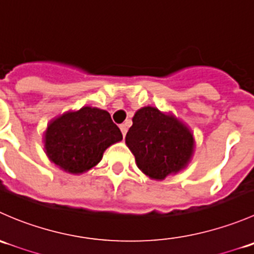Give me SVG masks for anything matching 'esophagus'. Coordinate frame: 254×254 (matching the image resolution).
<instances>
[{
    "mask_svg": "<svg viewBox=\"0 0 254 254\" xmlns=\"http://www.w3.org/2000/svg\"><path fill=\"white\" fill-rule=\"evenodd\" d=\"M120 130H122L123 136H125V135H127V124H122V125H120Z\"/></svg>",
    "mask_w": 254,
    "mask_h": 254,
    "instance_id": "obj_1",
    "label": "esophagus"
}]
</instances>
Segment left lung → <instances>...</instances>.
Instances as JSON below:
<instances>
[{"label": "left lung", "mask_w": 254, "mask_h": 254, "mask_svg": "<svg viewBox=\"0 0 254 254\" xmlns=\"http://www.w3.org/2000/svg\"><path fill=\"white\" fill-rule=\"evenodd\" d=\"M125 142L139 170L156 181L184 170L194 153L189 127L175 115L150 106L135 113Z\"/></svg>", "instance_id": "obj_1"}]
</instances>
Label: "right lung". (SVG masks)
Masks as SVG:
<instances>
[{
    "mask_svg": "<svg viewBox=\"0 0 254 254\" xmlns=\"http://www.w3.org/2000/svg\"><path fill=\"white\" fill-rule=\"evenodd\" d=\"M122 140L120 129L108 112L82 107L49 123L44 132V148L49 160L60 170L79 175L98 165L104 151Z\"/></svg>",
    "mask_w": 254,
    "mask_h": 254,
    "instance_id": "right-lung-1",
    "label": "right lung"
}]
</instances>
